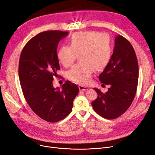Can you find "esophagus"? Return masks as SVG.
<instances>
[{
  "mask_svg": "<svg viewBox=\"0 0 155 155\" xmlns=\"http://www.w3.org/2000/svg\"><path fill=\"white\" fill-rule=\"evenodd\" d=\"M78 88H79L80 91H86V90L88 89V87L83 86V85H79Z\"/></svg>",
  "mask_w": 155,
  "mask_h": 155,
  "instance_id": "34e87169",
  "label": "esophagus"
}]
</instances>
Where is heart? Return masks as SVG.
Here are the masks:
<instances>
[{
  "label": "heart",
  "instance_id": "b5f03b06",
  "mask_svg": "<svg viewBox=\"0 0 155 155\" xmlns=\"http://www.w3.org/2000/svg\"><path fill=\"white\" fill-rule=\"evenodd\" d=\"M69 46H63L57 52L59 62L64 67L71 66L79 57L80 63L67 73L71 81L81 85L90 82L94 70L101 71L108 64L113 53L110 35L97 31L78 32L69 40Z\"/></svg>",
  "mask_w": 155,
  "mask_h": 155
}]
</instances>
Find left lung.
Here are the masks:
<instances>
[{
  "label": "left lung",
  "mask_w": 155,
  "mask_h": 155,
  "mask_svg": "<svg viewBox=\"0 0 155 155\" xmlns=\"http://www.w3.org/2000/svg\"><path fill=\"white\" fill-rule=\"evenodd\" d=\"M102 85H109L105 93L94 88L97 98L93 101L94 110L103 117L114 119L121 116L134 100L139 80V65L132 45L118 35L111 59L100 75Z\"/></svg>",
  "instance_id": "obj_1"
}]
</instances>
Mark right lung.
<instances>
[{
  "mask_svg": "<svg viewBox=\"0 0 155 155\" xmlns=\"http://www.w3.org/2000/svg\"><path fill=\"white\" fill-rule=\"evenodd\" d=\"M68 34L61 31L39 33L27 43L20 57L18 74L24 98L37 116L50 123L58 122L71 113L79 92L70 81H66L61 89L52 84L60 70L57 47Z\"/></svg>",
  "mask_w": 155,
  "mask_h": 155,
  "instance_id": "obj_1",
  "label": "right lung"
}]
</instances>
